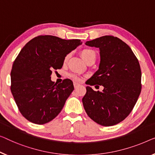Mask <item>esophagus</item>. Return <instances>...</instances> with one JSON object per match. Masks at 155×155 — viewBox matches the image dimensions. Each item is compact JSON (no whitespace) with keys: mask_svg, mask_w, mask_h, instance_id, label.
<instances>
[{"mask_svg":"<svg viewBox=\"0 0 155 155\" xmlns=\"http://www.w3.org/2000/svg\"><path fill=\"white\" fill-rule=\"evenodd\" d=\"M79 84H77V83H76V82H74V88L76 89V88H77V87L79 86Z\"/></svg>","mask_w":155,"mask_h":155,"instance_id":"esophagus-1","label":"esophagus"}]
</instances>
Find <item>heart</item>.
<instances>
[{"instance_id": "heart-1", "label": "heart", "mask_w": 155, "mask_h": 155, "mask_svg": "<svg viewBox=\"0 0 155 155\" xmlns=\"http://www.w3.org/2000/svg\"><path fill=\"white\" fill-rule=\"evenodd\" d=\"M80 54L83 58V59H84L86 63L87 61H89L90 60H92V59L95 60L96 58L95 51H94L93 49H92V48H83V49L80 51ZM69 58H70V54H68L65 55V57H64V63L68 61ZM70 78H72L73 80L76 81H81V78L77 75L72 74H71L70 75Z\"/></svg>"}]
</instances>
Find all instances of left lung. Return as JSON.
<instances>
[{"label":"left lung","instance_id":"8db88e82","mask_svg":"<svg viewBox=\"0 0 155 155\" xmlns=\"http://www.w3.org/2000/svg\"><path fill=\"white\" fill-rule=\"evenodd\" d=\"M100 48L98 71L88 79V85H102V92L86 87L82 99L85 112L100 125L118 124L130 114L141 92V70L131 48L120 39L106 35L86 41Z\"/></svg>","mask_w":155,"mask_h":155}]
</instances>
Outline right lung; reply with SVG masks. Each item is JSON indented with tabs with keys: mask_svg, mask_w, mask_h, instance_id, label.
Segmentation results:
<instances>
[{
	"mask_svg": "<svg viewBox=\"0 0 155 155\" xmlns=\"http://www.w3.org/2000/svg\"><path fill=\"white\" fill-rule=\"evenodd\" d=\"M80 40L39 35L29 41L14 61L10 90L21 114L28 120L43 124L60 114L74 91L70 79L57 84L53 70L61 69L67 54L81 45Z\"/></svg>",
	"mask_w": 155,
	"mask_h": 155,
	"instance_id": "right-lung-1",
	"label": "right lung"
}]
</instances>
